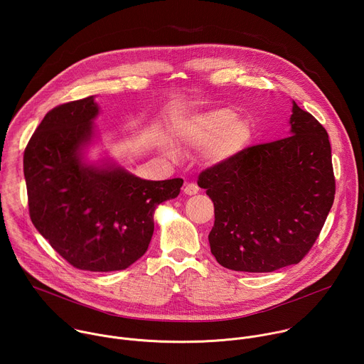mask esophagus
<instances>
[{
	"instance_id": "obj_1",
	"label": "esophagus",
	"mask_w": 364,
	"mask_h": 364,
	"mask_svg": "<svg viewBox=\"0 0 364 364\" xmlns=\"http://www.w3.org/2000/svg\"><path fill=\"white\" fill-rule=\"evenodd\" d=\"M183 191H184L187 196L197 194V193H198V186L194 184V183H186L184 187H183Z\"/></svg>"
}]
</instances>
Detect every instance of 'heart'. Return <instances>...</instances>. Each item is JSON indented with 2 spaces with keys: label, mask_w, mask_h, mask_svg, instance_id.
<instances>
[{
  "label": "heart",
  "mask_w": 364,
  "mask_h": 364,
  "mask_svg": "<svg viewBox=\"0 0 364 364\" xmlns=\"http://www.w3.org/2000/svg\"><path fill=\"white\" fill-rule=\"evenodd\" d=\"M178 145L203 149V159L212 166L225 164L242 155L253 139L252 124L230 108L197 112L178 121L173 128ZM161 152L171 160L178 159V148L168 139L160 142Z\"/></svg>",
  "instance_id": "obj_1"
}]
</instances>
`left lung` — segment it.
<instances>
[{"mask_svg":"<svg viewBox=\"0 0 364 364\" xmlns=\"http://www.w3.org/2000/svg\"><path fill=\"white\" fill-rule=\"evenodd\" d=\"M289 127V136L249 146L198 177L215 204L210 250L228 269L274 272L298 264L330 213L336 181L328 134L294 100Z\"/></svg>","mask_w":364,"mask_h":364,"instance_id":"8db88e82","label":"left lung"}]
</instances>
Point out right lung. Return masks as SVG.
Returning a JSON list of instances; mask_svg holds the SVG:
<instances>
[{
    "instance_id": "1",
    "label": "right lung",
    "mask_w": 364,
    "mask_h": 364,
    "mask_svg": "<svg viewBox=\"0 0 364 364\" xmlns=\"http://www.w3.org/2000/svg\"><path fill=\"white\" fill-rule=\"evenodd\" d=\"M95 96L46 114L24 151L30 218L77 269H127L146 252L157 205L176 198L181 178L151 181L109 159L86 160L95 142Z\"/></svg>"
}]
</instances>
